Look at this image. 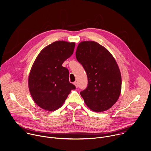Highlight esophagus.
<instances>
[{"label":"esophagus","instance_id":"esophagus-1","mask_svg":"<svg viewBox=\"0 0 151 151\" xmlns=\"http://www.w3.org/2000/svg\"><path fill=\"white\" fill-rule=\"evenodd\" d=\"M73 84H75V86H76V87H78V83H77V82H73Z\"/></svg>","mask_w":151,"mask_h":151}]
</instances>
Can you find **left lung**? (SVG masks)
<instances>
[{"mask_svg":"<svg viewBox=\"0 0 151 151\" xmlns=\"http://www.w3.org/2000/svg\"><path fill=\"white\" fill-rule=\"evenodd\" d=\"M76 57L88 78L87 87L80 93L85 104L96 112L108 110L117 101L122 88L121 74L115 58L93 41L79 43Z\"/></svg>","mask_w":151,"mask_h":151,"instance_id":"1","label":"left lung"}]
</instances>
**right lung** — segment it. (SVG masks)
I'll use <instances>...</instances> for the list:
<instances>
[{
  "label": "right lung",
  "instance_id": "right-lung-1",
  "mask_svg": "<svg viewBox=\"0 0 151 151\" xmlns=\"http://www.w3.org/2000/svg\"><path fill=\"white\" fill-rule=\"evenodd\" d=\"M75 44L57 41L39 53L31 68L28 85L35 102L45 110L60 108L76 87L69 81V70L63 63L73 52Z\"/></svg>",
  "mask_w": 151,
  "mask_h": 151
}]
</instances>
